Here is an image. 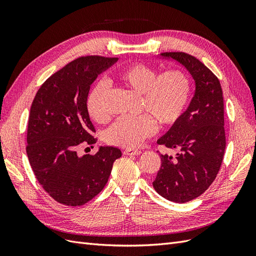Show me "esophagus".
<instances>
[{"mask_svg":"<svg viewBox=\"0 0 256 256\" xmlns=\"http://www.w3.org/2000/svg\"><path fill=\"white\" fill-rule=\"evenodd\" d=\"M142 152L141 150H124V154H127V156H138V154H140Z\"/></svg>","mask_w":256,"mask_h":256,"instance_id":"34e87169","label":"esophagus"}]
</instances>
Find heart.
Masks as SVG:
<instances>
[{"label": "heart", "instance_id": "1", "mask_svg": "<svg viewBox=\"0 0 256 256\" xmlns=\"http://www.w3.org/2000/svg\"><path fill=\"white\" fill-rule=\"evenodd\" d=\"M116 80L138 95V109L146 114L122 116L108 128L104 140L111 145L134 148L156 132V122L161 126L174 124L187 106L190 80L182 70H168L158 74L150 66L134 64L122 68L116 74ZM108 92V83L99 81L88 96V114L99 124L110 118L106 106Z\"/></svg>", "mask_w": 256, "mask_h": 256}]
</instances>
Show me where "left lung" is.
<instances>
[{
    "instance_id": "8db88e82",
    "label": "left lung",
    "mask_w": 256,
    "mask_h": 256,
    "mask_svg": "<svg viewBox=\"0 0 256 256\" xmlns=\"http://www.w3.org/2000/svg\"><path fill=\"white\" fill-rule=\"evenodd\" d=\"M159 58L184 67L196 85L187 110L157 141L180 152L160 154L162 164L152 182L161 196L186 203L204 193L220 170L226 144L223 92L218 78L194 56L164 52Z\"/></svg>"
}]
</instances>
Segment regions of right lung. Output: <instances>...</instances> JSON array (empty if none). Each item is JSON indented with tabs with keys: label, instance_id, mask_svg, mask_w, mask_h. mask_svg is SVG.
<instances>
[{
	"label": "right lung",
	"instance_id": "1",
	"mask_svg": "<svg viewBox=\"0 0 256 256\" xmlns=\"http://www.w3.org/2000/svg\"><path fill=\"white\" fill-rule=\"evenodd\" d=\"M118 60L76 58L46 80L33 100L26 154L37 180L60 204L81 206L95 198L122 157L113 146H99L95 154H76L80 145L97 141L86 106L90 85Z\"/></svg>",
	"mask_w": 256,
	"mask_h": 256
}]
</instances>
